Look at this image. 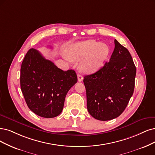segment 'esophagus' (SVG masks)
I'll list each match as a JSON object with an SVG mask.
<instances>
[{"mask_svg":"<svg viewBox=\"0 0 155 155\" xmlns=\"http://www.w3.org/2000/svg\"><path fill=\"white\" fill-rule=\"evenodd\" d=\"M77 77H78V81L79 82H81V81H82L83 77H82V76L81 75V74H77Z\"/></svg>","mask_w":155,"mask_h":155,"instance_id":"34e87169","label":"esophagus"}]
</instances>
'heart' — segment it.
Segmentation results:
<instances>
[{
    "instance_id": "1",
    "label": "heart",
    "mask_w": 155,
    "mask_h": 155,
    "mask_svg": "<svg viewBox=\"0 0 155 155\" xmlns=\"http://www.w3.org/2000/svg\"><path fill=\"white\" fill-rule=\"evenodd\" d=\"M109 53L108 45L91 39L71 44L67 48L69 59L74 61L82 59L78 64V69L86 73L98 70Z\"/></svg>"
}]
</instances>
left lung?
I'll return each instance as SVG.
<instances>
[{
	"instance_id": "8db88e82",
	"label": "left lung",
	"mask_w": 155,
	"mask_h": 155,
	"mask_svg": "<svg viewBox=\"0 0 155 155\" xmlns=\"http://www.w3.org/2000/svg\"><path fill=\"white\" fill-rule=\"evenodd\" d=\"M110 61L96 73L84 77L89 113L100 121L119 116L132 96L136 67L129 51L114 40Z\"/></svg>"
}]
</instances>
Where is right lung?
<instances>
[{
    "label": "right lung",
    "mask_w": 155,
    "mask_h": 155,
    "mask_svg": "<svg viewBox=\"0 0 155 155\" xmlns=\"http://www.w3.org/2000/svg\"><path fill=\"white\" fill-rule=\"evenodd\" d=\"M77 82L74 70L64 71L31 48L20 69V87L26 104L36 115L55 117L62 112L68 92Z\"/></svg>",
    "instance_id": "1"
}]
</instances>
